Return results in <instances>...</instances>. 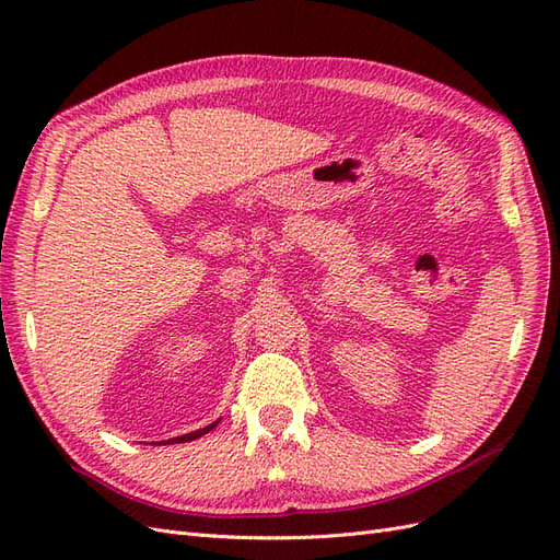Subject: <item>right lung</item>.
Here are the masks:
<instances>
[{
    "label": "right lung",
    "instance_id": "obj_1",
    "mask_svg": "<svg viewBox=\"0 0 560 560\" xmlns=\"http://www.w3.org/2000/svg\"><path fill=\"white\" fill-rule=\"evenodd\" d=\"M217 425V422H212V425H208V428H202V430H198V432H189V434H184V436H177V439H171V442H177V444H182V442H194V439H198V436H202V434H208L212 428Z\"/></svg>",
    "mask_w": 560,
    "mask_h": 560
}]
</instances>
